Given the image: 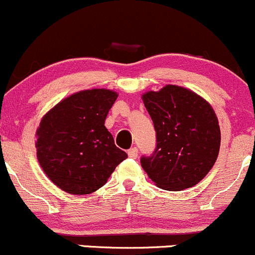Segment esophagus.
I'll return each instance as SVG.
<instances>
[{"label": "esophagus", "mask_w": 255, "mask_h": 255, "mask_svg": "<svg viewBox=\"0 0 255 255\" xmlns=\"http://www.w3.org/2000/svg\"><path fill=\"white\" fill-rule=\"evenodd\" d=\"M137 153H138V149L136 148V147H132V148H130L128 151V157H130V158H133V159L137 158Z\"/></svg>", "instance_id": "obj_1"}]
</instances>
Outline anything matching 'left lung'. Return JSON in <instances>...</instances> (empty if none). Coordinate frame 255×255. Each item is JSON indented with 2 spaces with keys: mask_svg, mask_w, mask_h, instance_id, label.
<instances>
[{
  "mask_svg": "<svg viewBox=\"0 0 255 255\" xmlns=\"http://www.w3.org/2000/svg\"><path fill=\"white\" fill-rule=\"evenodd\" d=\"M153 122L157 146L141 166L158 188L169 191L196 185L216 162L221 131L215 110L201 96L167 85L142 94Z\"/></svg>",
  "mask_w": 255,
  "mask_h": 255,
  "instance_id": "left-lung-1",
  "label": "left lung"
}]
</instances>
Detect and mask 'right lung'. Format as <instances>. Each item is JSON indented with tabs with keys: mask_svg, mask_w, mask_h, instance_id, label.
<instances>
[{
	"mask_svg": "<svg viewBox=\"0 0 255 255\" xmlns=\"http://www.w3.org/2000/svg\"><path fill=\"white\" fill-rule=\"evenodd\" d=\"M117 98L112 89H85L64 98L41 118L35 133L36 158L61 190L73 195L93 193L128 158L104 125Z\"/></svg>",
	"mask_w": 255,
	"mask_h": 255,
	"instance_id": "obj_1",
	"label": "right lung"
}]
</instances>
